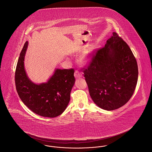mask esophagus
Returning <instances> with one entry per match:
<instances>
[{"mask_svg": "<svg viewBox=\"0 0 152 152\" xmlns=\"http://www.w3.org/2000/svg\"><path fill=\"white\" fill-rule=\"evenodd\" d=\"M74 75L76 78H79V77H82V73L78 71H76Z\"/></svg>", "mask_w": 152, "mask_h": 152, "instance_id": "1", "label": "esophagus"}]
</instances>
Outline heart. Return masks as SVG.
Wrapping results in <instances>:
<instances>
[{"label":"heart","mask_w":152,"mask_h":152,"mask_svg":"<svg viewBox=\"0 0 152 152\" xmlns=\"http://www.w3.org/2000/svg\"><path fill=\"white\" fill-rule=\"evenodd\" d=\"M89 57L87 56V55H83L81 58H80V61L83 64H86L89 61Z\"/></svg>","instance_id":"obj_1"}]
</instances>
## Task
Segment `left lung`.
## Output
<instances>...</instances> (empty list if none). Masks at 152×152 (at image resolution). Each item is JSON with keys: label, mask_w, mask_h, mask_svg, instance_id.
<instances>
[{"label": "left lung", "mask_w": 152, "mask_h": 152, "mask_svg": "<svg viewBox=\"0 0 152 152\" xmlns=\"http://www.w3.org/2000/svg\"><path fill=\"white\" fill-rule=\"evenodd\" d=\"M90 96L100 108L112 110L130 100L138 80L136 59L116 32L83 68Z\"/></svg>", "instance_id": "1"}]
</instances>
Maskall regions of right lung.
I'll return each mask as SVG.
<instances>
[{
    "mask_svg": "<svg viewBox=\"0 0 152 152\" xmlns=\"http://www.w3.org/2000/svg\"><path fill=\"white\" fill-rule=\"evenodd\" d=\"M26 42L16 65V89L23 102L38 115L53 118L60 115L66 108L75 79L71 69H56L47 83L36 84L28 77L24 66Z\"/></svg>",
    "mask_w": 152,
    "mask_h": 152,
    "instance_id": "1",
    "label": "right lung"
}]
</instances>
